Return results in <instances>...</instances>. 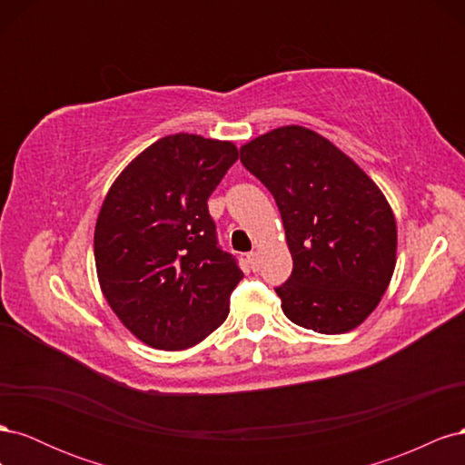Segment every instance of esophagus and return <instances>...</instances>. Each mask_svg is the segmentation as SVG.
<instances>
[{
  "label": "esophagus",
  "instance_id": "esophagus-1",
  "mask_svg": "<svg viewBox=\"0 0 465 465\" xmlns=\"http://www.w3.org/2000/svg\"><path fill=\"white\" fill-rule=\"evenodd\" d=\"M246 260H248L252 270H258V265H260V254H258L256 250H252L250 254H246Z\"/></svg>",
  "mask_w": 465,
  "mask_h": 465
}]
</instances>
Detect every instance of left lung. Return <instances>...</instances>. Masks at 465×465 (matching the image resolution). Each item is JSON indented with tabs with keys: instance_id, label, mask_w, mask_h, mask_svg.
<instances>
[{
	"instance_id": "1",
	"label": "left lung",
	"mask_w": 465,
	"mask_h": 465,
	"mask_svg": "<svg viewBox=\"0 0 465 465\" xmlns=\"http://www.w3.org/2000/svg\"><path fill=\"white\" fill-rule=\"evenodd\" d=\"M272 192L292 256L275 287L285 316L318 333H345L380 302L396 267V219L374 182L326 137L285 125L241 149Z\"/></svg>"
}]
</instances>
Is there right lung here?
I'll return each mask as SVG.
<instances>
[{"label":"right lung","instance_id":"add662e5","mask_svg":"<svg viewBox=\"0 0 465 465\" xmlns=\"http://www.w3.org/2000/svg\"><path fill=\"white\" fill-rule=\"evenodd\" d=\"M236 159L231 142L166 135L104 198L94 229L98 281L124 326L154 349H188L229 316L244 273L219 246L207 200Z\"/></svg>","mask_w":465,"mask_h":465}]
</instances>
